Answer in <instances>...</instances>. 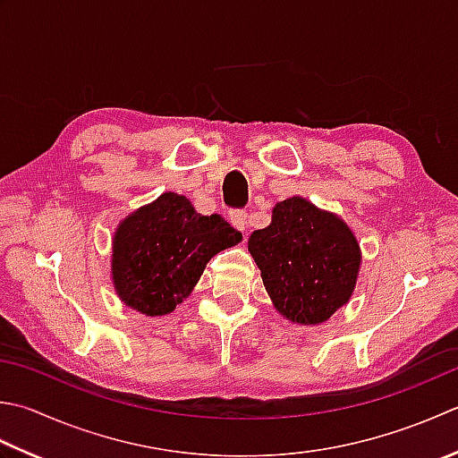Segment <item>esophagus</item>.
<instances>
[{"instance_id":"obj_1","label":"esophagus","mask_w":458,"mask_h":458,"mask_svg":"<svg viewBox=\"0 0 458 458\" xmlns=\"http://www.w3.org/2000/svg\"><path fill=\"white\" fill-rule=\"evenodd\" d=\"M230 224L234 228H238L240 232H246L250 228V216L246 210H230V216H228Z\"/></svg>"}]
</instances>
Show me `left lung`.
<instances>
[{"label":"left lung","instance_id":"1","mask_svg":"<svg viewBox=\"0 0 458 458\" xmlns=\"http://www.w3.org/2000/svg\"><path fill=\"white\" fill-rule=\"evenodd\" d=\"M248 250L290 321L321 324L352 298L361 262L353 232L300 196L276 204L272 224L250 236Z\"/></svg>","mask_w":458,"mask_h":458}]
</instances>
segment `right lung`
Returning <instances> with one entry per match:
<instances>
[{
    "label": "right lung",
    "mask_w": 458,
    "mask_h": 458,
    "mask_svg": "<svg viewBox=\"0 0 458 458\" xmlns=\"http://www.w3.org/2000/svg\"><path fill=\"white\" fill-rule=\"evenodd\" d=\"M240 240L220 214L202 216L184 196L165 192L116 230L114 290L129 308L165 316L192 292L210 258Z\"/></svg>",
    "instance_id": "1"
}]
</instances>
